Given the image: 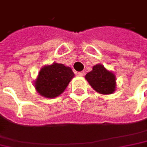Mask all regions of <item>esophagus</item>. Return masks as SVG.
Returning a JSON list of instances; mask_svg holds the SVG:
<instances>
[{"instance_id":"obj_1","label":"esophagus","mask_w":147,"mask_h":147,"mask_svg":"<svg viewBox=\"0 0 147 147\" xmlns=\"http://www.w3.org/2000/svg\"><path fill=\"white\" fill-rule=\"evenodd\" d=\"M85 75H86L85 71H80V72H78V76H84Z\"/></svg>"}]
</instances>
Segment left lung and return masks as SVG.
Returning <instances> with one entry per match:
<instances>
[{
  "label": "left lung",
  "mask_w": 147,
  "mask_h": 147,
  "mask_svg": "<svg viewBox=\"0 0 147 147\" xmlns=\"http://www.w3.org/2000/svg\"><path fill=\"white\" fill-rule=\"evenodd\" d=\"M86 79L96 91L100 94H111L116 90V76L102 65L93 66L92 71L86 75Z\"/></svg>",
  "instance_id": "left-lung-1"
}]
</instances>
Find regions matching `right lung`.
I'll return each mask as SVG.
<instances>
[{"label": "right lung", "instance_id": "1", "mask_svg": "<svg viewBox=\"0 0 147 147\" xmlns=\"http://www.w3.org/2000/svg\"><path fill=\"white\" fill-rule=\"evenodd\" d=\"M73 77V71L70 67L63 64L53 63L44 66L40 71L35 82V87L42 96L54 98L65 91Z\"/></svg>", "mask_w": 147, "mask_h": 147}]
</instances>
